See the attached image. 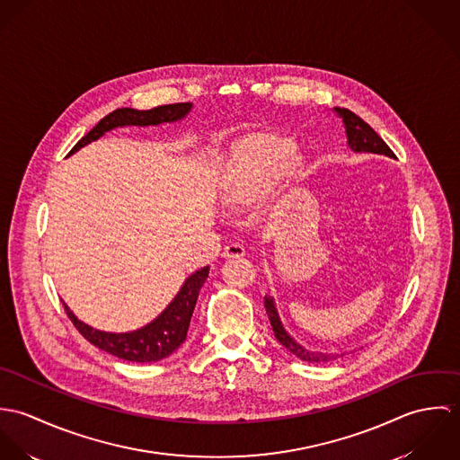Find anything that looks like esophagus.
Returning <instances> with one entry per match:
<instances>
[{
	"label": "esophagus",
	"mask_w": 460,
	"mask_h": 460,
	"mask_svg": "<svg viewBox=\"0 0 460 460\" xmlns=\"http://www.w3.org/2000/svg\"><path fill=\"white\" fill-rule=\"evenodd\" d=\"M244 255H246L244 246H241V244H237V243H232V244H228V246L223 250V257H225V259H241V257H244Z\"/></svg>",
	"instance_id": "obj_1"
}]
</instances>
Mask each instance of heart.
I'll return each instance as SVG.
<instances>
[{"label":"heart","instance_id":"b5f03b06","mask_svg":"<svg viewBox=\"0 0 460 460\" xmlns=\"http://www.w3.org/2000/svg\"><path fill=\"white\" fill-rule=\"evenodd\" d=\"M292 152L294 141L276 134H253L237 141L219 181L223 205L230 210L257 205L272 184L296 173Z\"/></svg>","mask_w":460,"mask_h":460}]
</instances>
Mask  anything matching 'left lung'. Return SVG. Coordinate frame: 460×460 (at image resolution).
<instances>
[{
	"instance_id": "obj_1",
	"label": "left lung",
	"mask_w": 460,
	"mask_h": 460,
	"mask_svg": "<svg viewBox=\"0 0 460 460\" xmlns=\"http://www.w3.org/2000/svg\"><path fill=\"white\" fill-rule=\"evenodd\" d=\"M340 117L343 119V124H345V131H347V139H349V145L354 152H372V154H385L388 157H394V150L385 143V139L374 131L363 119H359L356 113L349 111V110H340V108H334ZM265 305V312H267V317L270 321V326L274 331V336L276 340L287 349L290 350L294 356L301 358L303 361H308V363H323V361H328L332 359L331 354H323V352H310L306 350L305 347H301L296 340H292L287 331L281 326L279 323V317H278V312H276V306L272 303L270 297H265L263 301Z\"/></svg>"
}]
</instances>
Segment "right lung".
Listing matches in <instances>:
<instances>
[{
	"label": "right lung",
	"mask_w": 460,
	"mask_h": 460,
	"mask_svg": "<svg viewBox=\"0 0 460 460\" xmlns=\"http://www.w3.org/2000/svg\"><path fill=\"white\" fill-rule=\"evenodd\" d=\"M191 110L190 102H177V104H164L157 106L146 111H137L132 108H120L113 113L106 115L92 131L83 136L74 148L68 152H75L86 143L101 137L102 134L119 126H155L161 122H173L182 119ZM208 276V267H203L191 274L177 297L170 303V306L148 326L132 331V332H104L97 329L90 328L77 321L74 314L66 306V317L72 321L74 328L77 329L90 343L99 347L101 350H106L108 354H113L126 361L136 363H154L159 361L172 352H175L182 341L186 340L188 328L191 323L193 310L197 306L198 294L201 285L205 283Z\"/></svg>",
	"instance_id": "obj_1"
}]
</instances>
